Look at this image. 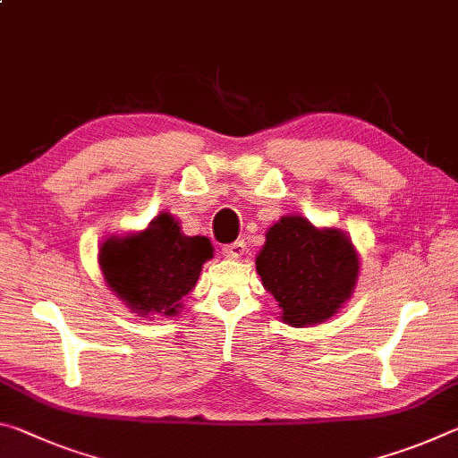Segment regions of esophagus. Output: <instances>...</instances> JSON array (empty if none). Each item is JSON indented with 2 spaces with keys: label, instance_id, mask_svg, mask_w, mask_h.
Segmentation results:
<instances>
[{
  "label": "esophagus",
  "instance_id": "1",
  "mask_svg": "<svg viewBox=\"0 0 458 458\" xmlns=\"http://www.w3.org/2000/svg\"><path fill=\"white\" fill-rule=\"evenodd\" d=\"M244 250H246L244 240H236V242L224 246V248H222V254H224V257H226V259H230V260H236V259L242 257Z\"/></svg>",
  "mask_w": 458,
  "mask_h": 458
}]
</instances>
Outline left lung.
Instances as JSON below:
<instances>
[{
    "label": "left lung",
    "instance_id": "1",
    "mask_svg": "<svg viewBox=\"0 0 458 458\" xmlns=\"http://www.w3.org/2000/svg\"><path fill=\"white\" fill-rule=\"evenodd\" d=\"M257 273L281 307V319L309 327L331 319L352 297L360 259L345 232L319 230L303 216H283L267 232Z\"/></svg>",
    "mask_w": 458,
    "mask_h": 458
}]
</instances>
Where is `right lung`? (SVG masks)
<instances>
[{"label": "right lung", "instance_id": "right-lung-1", "mask_svg": "<svg viewBox=\"0 0 458 458\" xmlns=\"http://www.w3.org/2000/svg\"><path fill=\"white\" fill-rule=\"evenodd\" d=\"M212 252L206 236H185L180 222L161 212L143 232L106 238L98 265L108 289L131 311L139 317H174Z\"/></svg>", "mask_w": 458, "mask_h": 458}]
</instances>
